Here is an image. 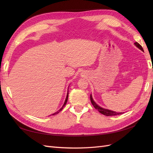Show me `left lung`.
<instances>
[{
	"instance_id": "1",
	"label": "left lung",
	"mask_w": 153,
	"mask_h": 153,
	"mask_svg": "<svg viewBox=\"0 0 153 153\" xmlns=\"http://www.w3.org/2000/svg\"><path fill=\"white\" fill-rule=\"evenodd\" d=\"M134 45H135L136 47L139 48L140 50H141L142 52H143V50L142 47V46L139 44L137 42L134 43ZM90 98H91V103L92 104V105L94 106V107L98 110V112H100L101 114H102L105 115H106V116H112V115H119V114H123V112H114V111H112V110H108V109H106V108H103L102 107H101V106H100L98 105H97L95 101H94L93 98H92V94H91V96H90Z\"/></svg>"
}]
</instances>
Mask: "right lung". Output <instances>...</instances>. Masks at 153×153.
Listing matches in <instances>:
<instances>
[{
	"mask_svg": "<svg viewBox=\"0 0 153 153\" xmlns=\"http://www.w3.org/2000/svg\"><path fill=\"white\" fill-rule=\"evenodd\" d=\"M68 92H67V96H66V100H65V101H64V104H63V105H62V107L60 108L58 111H57L56 112H55L54 114H52V115H55V114H58V113H59L60 112H61V111L62 110V108H64V106L66 105V103H67V101H68Z\"/></svg>",
	"mask_w": 153,
	"mask_h": 153,
	"instance_id": "obj_1",
	"label": "right lung"
}]
</instances>
